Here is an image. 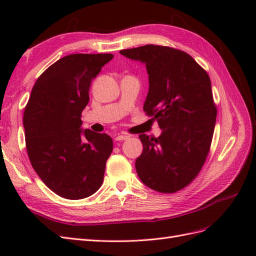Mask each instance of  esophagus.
<instances>
[{"label": "esophagus", "instance_id": "34e87169", "mask_svg": "<svg viewBox=\"0 0 256 256\" xmlns=\"http://www.w3.org/2000/svg\"><path fill=\"white\" fill-rule=\"evenodd\" d=\"M130 138V135H118V136L116 138V140H128Z\"/></svg>", "mask_w": 256, "mask_h": 256}]
</instances>
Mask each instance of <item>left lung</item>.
Listing matches in <instances>:
<instances>
[{"mask_svg": "<svg viewBox=\"0 0 256 256\" xmlns=\"http://www.w3.org/2000/svg\"><path fill=\"white\" fill-rule=\"evenodd\" d=\"M120 52L146 64L150 89L143 108L162 130L160 138L140 135L138 175L150 189L176 192L197 177L210 150L216 106L209 74L172 47L145 45Z\"/></svg>", "mask_w": 256, "mask_h": 256, "instance_id": "obj_1", "label": "left lung"}]
</instances>
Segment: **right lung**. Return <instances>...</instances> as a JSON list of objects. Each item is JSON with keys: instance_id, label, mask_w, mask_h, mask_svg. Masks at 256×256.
<instances>
[{"instance_id": "right-lung-1", "label": "right lung", "mask_w": 256, "mask_h": 256, "mask_svg": "<svg viewBox=\"0 0 256 256\" xmlns=\"http://www.w3.org/2000/svg\"><path fill=\"white\" fill-rule=\"evenodd\" d=\"M112 54H72L42 72L24 110L26 150L46 186L62 198L78 200L101 187L113 140L81 128L89 90Z\"/></svg>"}]
</instances>
